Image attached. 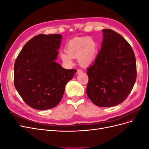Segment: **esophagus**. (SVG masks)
Returning a JSON list of instances; mask_svg holds the SVG:
<instances>
[{
	"label": "esophagus",
	"mask_w": 149,
	"mask_h": 149,
	"mask_svg": "<svg viewBox=\"0 0 149 149\" xmlns=\"http://www.w3.org/2000/svg\"><path fill=\"white\" fill-rule=\"evenodd\" d=\"M82 73H83V70L79 69V70H77V73H77V74H79Z\"/></svg>",
	"instance_id": "obj_1"
}]
</instances>
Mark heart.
<instances>
[{"label": "heart", "mask_w": 149, "mask_h": 149, "mask_svg": "<svg viewBox=\"0 0 149 149\" xmlns=\"http://www.w3.org/2000/svg\"><path fill=\"white\" fill-rule=\"evenodd\" d=\"M97 45L94 40L88 37L76 38L68 43L66 52L60 54L61 59L67 64H72L73 58L78 57L79 64L88 65L95 59Z\"/></svg>", "instance_id": "b5f03b06"}]
</instances>
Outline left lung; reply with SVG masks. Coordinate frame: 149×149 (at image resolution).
<instances>
[{
	"mask_svg": "<svg viewBox=\"0 0 149 149\" xmlns=\"http://www.w3.org/2000/svg\"><path fill=\"white\" fill-rule=\"evenodd\" d=\"M100 52L87 69L86 93L94 104L112 107L123 102L136 81V61L132 47L124 37L104 29Z\"/></svg>",
	"mask_w": 149,
	"mask_h": 149,
	"instance_id": "left-lung-1",
	"label": "left lung"
}]
</instances>
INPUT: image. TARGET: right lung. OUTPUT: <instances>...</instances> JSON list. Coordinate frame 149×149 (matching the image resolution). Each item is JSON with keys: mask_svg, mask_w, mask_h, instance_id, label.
I'll return each mask as SVG.
<instances>
[{"mask_svg": "<svg viewBox=\"0 0 149 149\" xmlns=\"http://www.w3.org/2000/svg\"><path fill=\"white\" fill-rule=\"evenodd\" d=\"M63 36L40 34L26 42L14 65V85L26 104L37 110L55 107L77 70L56 62Z\"/></svg>", "mask_w": 149, "mask_h": 149, "instance_id": "obj_1", "label": "right lung"}]
</instances>
